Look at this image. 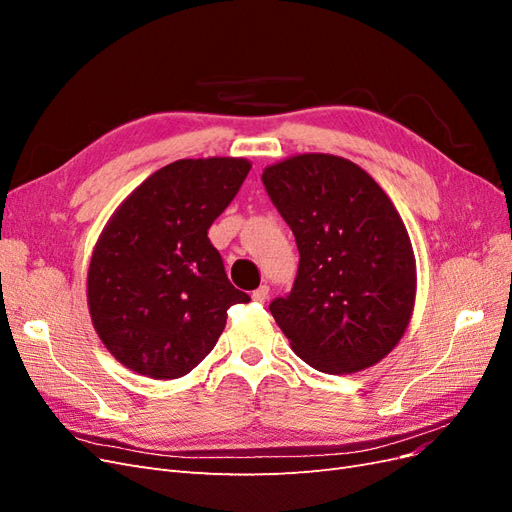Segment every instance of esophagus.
I'll use <instances>...</instances> for the list:
<instances>
[{
	"label": "esophagus",
	"instance_id": "1",
	"mask_svg": "<svg viewBox=\"0 0 512 512\" xmlns=\"http://www.w3.org/2000/svg\"><path fill=\"white\" fill-rule=\"evenodd\" d=\"M267 297H269V286H267V284L258 286V288L252 292V299H254L256 303H265Z\"/></svg>",
	"mask_w": 512,
	"mask_h": 512
}]
</instances>
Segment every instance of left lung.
Listing matches in <instances>:
<instances>
[{
  "label": "left lung",
  "mask_w": 512,
  "mask_h": 512,
  "mask_svg": "<svg viewBox=\"0 0 512 512\" xmlns=\"http://www.w3.org/2000/svg\"><path fill=\"white\" fill-rule=\"evenodd\" d=\"M262 183L299 247L286 297L269 309L292 350L324 374H354L404 335L416 294L408 230L361 166L303 153L265 168Z\"/></svg>",
  "instance_id": "obj_1"
}]
</instances>
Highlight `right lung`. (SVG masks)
Wrapping results in <instances>:
<instances>
[{"instance_id": "obj_1", "label": "right lung", "mask_w": 512, "mask_h": 512, "mask_svg": "<svg viewBox=\"0 0 512 512\" xmlns=\"http://www.w3.org/2000/svg\"><path fill=\"white\" fill-rule=\"evenodd\" d=\"M250 168L243 158L177 160L138 185L106 224L87 301L121 365L156 380L190 374L218 344L228 307L250 301L228 282L207 237Z\"/></svg>"}]
</instances>
